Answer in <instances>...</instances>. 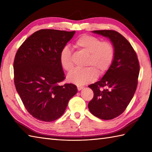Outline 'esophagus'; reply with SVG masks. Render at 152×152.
Masks as SVG:
<instances>
[{
    "label": "esophagus",
    "mask_w": 152,
    "mask_h": 152,
    "mask_svg": "<svg viewBox=\"0 0 152 152\" xmlns=\"http://www.w3.org/2000/svg\"><path fill=\"white\" fill-rule=\"evenodd\" d=\"M77 89H78V91H80V90H82V89H83V86H77Z\"/></svg>",
    "instance_id": "1"
}]
</instances>
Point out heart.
Returning a JSON list of instances; mask_svg holds the SVG:
<instances>
[{"label":"heart","instance_id":"1","mask_svg":"<svg viewBox=\"0 0 152 152\" xmlns=\"http://www.w3.org/2000/svg\"><path fill=\"white\" fill-rule=\"evenodd\" d=\"M76 49L89 53L84 69H76L69 75V81L82 86L91 82L97 75L104 74L110 68L115 57L114 45L109 41H102L100 38L83 34L74 43ZM72 53L69 46H64L60 51L59 61L63 69L69 72L73 69Z\"/></svg>","mask_w":152,"mask_h":152}]
</instances>
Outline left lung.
Listing matches in <instances>:
<instances>
[{"label": "left lung", "mask_w": 152, "mask_h": 152, "mask_svg": "<svg viewBox=\"0 0 152 152\" xmlns=\"http://www.w3.org/2000/svg\"><path fill=\"white\" fill-rule=\"evenodd\" d=\"M93 32L108 37L115 48L110 68L100 81L88 86L94 94L88 104L89 111L96 117L109 120L121 115L133 99L138 84L139 61L131 44L118 32Z\"/></svg>", "instance_id": "8db88e82"}]
</instances>
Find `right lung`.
Wrapping results in <instances>:
<instances>
[{"label":"right lung","instance_id":"obj_1","mask_svg":"<svg viewBox=\"0 0 152 152\" xmlns=\"http://www.w3.org/2000/svg\"><path fill=\"white\" fill-rule=\"evenodd\" d=\"M75 31L41 29L19 48L14 61V84L24 106L40 121L50 122L63 114L77 93L65 79L59 54Z\"/></svg>","mask_w":152,"mask_h":152}]
</instances>
